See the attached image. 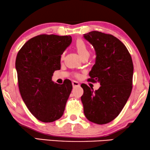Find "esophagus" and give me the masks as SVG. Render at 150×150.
<instances>
[{
	"instance_id": "1",
	"label": "esophagus",
	"mask_w": 150,
	"mask_h": 150,
	"mask_svg": "<svg viewBox=\"0 0 150 150\" xmlns=\"http://www.w3.org/2000/svg\"><path fill=\"white\" fill-rule=\"evenodd\" d=\"M72 85H73V87H79L80 84H79V82L73 81H72Z\"/></svg>"
}]
</instances>
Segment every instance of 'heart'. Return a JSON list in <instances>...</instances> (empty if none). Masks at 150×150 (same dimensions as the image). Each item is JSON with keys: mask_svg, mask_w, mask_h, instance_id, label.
I'll list each match as a JSON object with an SVG mask.
<instances>
[{"mask_svg": "<svg viewBox=\"0 0 150 150\" xmlns=\"http://www.w3.org/2000/svg\"><path fill=\"white\" fill-rule=\"evenodd\" d=\"M75 48L76 49L78 53H79L81 58L85 56H89L90 52L89 48H88L87 45L86 44V43L83 40H81V39L77 40V41L75 43ZM63 56H64V53H63L61 54V58L63 59Z\"/></svg>", "mask_w": 150, "mask_h": 150, "instance_id": "heart-1", "label": "heart"}]
</instances>
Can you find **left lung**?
Segmentation results:
<instances>
[{"label":"left lung","mask_w":150,"mask_h":150,"mask_svg":"<svg viewBox=\"0 0 150 150\" xmlns=\"http://www.w3.org/2000/svg\"><path fill=\"white\" fill-rule=\"evenodd\" d=\"M84 38L93 46L96 54L89 80L100 84L95 91L86 84L81 85L84 113L90 122L108 124L119 115L130 96L132 60L125 45L112 35L91 31L84 34Z\"/></svg>","instance_id":"left-lung-1"}]
</instances>
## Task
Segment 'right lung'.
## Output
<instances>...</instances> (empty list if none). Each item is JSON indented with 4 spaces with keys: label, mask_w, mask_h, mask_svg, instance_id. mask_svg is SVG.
<instances>
[{
    "label": "right lung",
    "mask_w": 150,
    "mask_h": 150,
    "mask_svg": "<svg viewBox=\"0 0 150 150\" xmlns=\"http://www.w3.org/2000/svg\"><path fill=\"white\" fill-rule=\"evenodd\" d=\"M71 42L70 35H40L30 39L16 59L18 87L28 109L42 122H54L63 115L72 85H62L52 76L61 68V55Z\"/></svg>",
    "instance_id": "obj_1"
}]
</instances>
